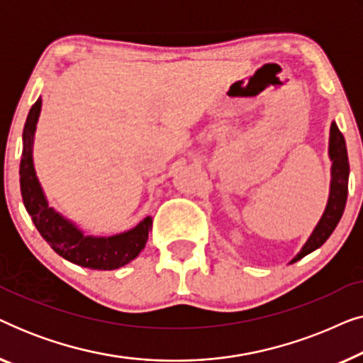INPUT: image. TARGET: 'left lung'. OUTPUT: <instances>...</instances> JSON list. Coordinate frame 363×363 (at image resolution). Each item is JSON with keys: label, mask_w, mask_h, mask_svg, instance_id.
I'll use <instances>...</instances> for the list:
<instances>
[{"label": "left lung", "mask_w": 363, "mask_h": 363, "mask_svg": "<svg viewBox=\"0 0 363 363\" xmlns=\"http://www.w3.org/2000/svg\"><path fill=\"white\" fill-rule=\"evenodd\" d=\"M329 158L332 162L330 167V190L329 200H327L325 210L322 213L319 223H317L314 231L307 238L301 251L291 259L292 262L302 259V257L311 255L317 247H320L329 240V236L334 233L335 226L339 225L342 215H344L347 193H349V157H347L345 138L342 135L335 122L330 125L329 137Z\"/></svg>", "instance_id": "left-lung-1"}]
</instances>
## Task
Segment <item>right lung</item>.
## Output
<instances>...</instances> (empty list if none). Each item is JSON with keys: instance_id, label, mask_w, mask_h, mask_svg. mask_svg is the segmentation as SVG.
Wrapping results in <instances>:
<instances>
[{"instance_id": "add662e5", "label": "right lung", "mask_w": 363, "mask_h": 363, "mask_svg": "<svg viewBox=\"0 0 363 363\" xmlns=\"http://www.w3.org/2000/svg\"><path fill=\"white\" fill-rule=\"evenodd\" d=\"M41 106L43 101L39 97L28 113L23 130V155L19 165L23 203L34 226L59 256L74 264L99 271L118 269L128 264L145 247L148 231L152 228V218H143L135 228L113 236H87L72 221L49 206L34 170L33 158L34 133H36Z\"/></svg>"}]
</instances>
